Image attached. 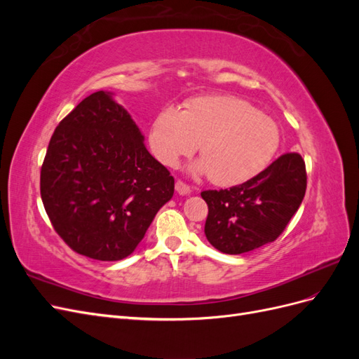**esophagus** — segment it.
<instances>
[{
  "instance_id": "34e87169",
  "label": "esophagus",
  "mask_w": 359,
  "mask_h": 359,
  "mask_svg": "<svg viewBox=\"0 0 359 359\" xmlns=\"http://www.w3.org/2000/svg\"><path fill=\"white\" fill-rule=\"evenodd\" d=\"M175 190H177L178 194H181V196H186V194L191 193V187L187 186V184L184 182V181H181V180H178L175 182Z\"/></svg>"
}]
</instances>
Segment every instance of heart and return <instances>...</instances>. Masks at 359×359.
Instances as JSON below:
<instances>
[{"instance_id":"heart-1","label":"heart","mask_w":359,"mask_h":359,"mask_svg":"<svg viewBox=\"0 0 359 359\" xmlns=\"http://www.w3.org/2000/svg\"><path fill=\"white\" fill-rule=\"evenodd\" d=\"M153 154L166 166L194 153L196 170L208 173L217 186L243 184L262 172L280 144L277 124L255 106L231 95L196 97L182 112L166 106L149 126Z\"/></svg>"}]
</instances>
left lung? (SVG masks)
Instances as JSON below:
<instances>
[{"mask_svg":"<svg viewBox=\"0 0 359 359\" xmlns=\"http://www.w3.org/2000/svg\"><path fill=\"white\" fill-rule=\"evenodd\" d=\"M307 189L306 163L286 153L240 186L205 190V235L226 255L252 252L276 241L299 208Z\"/></svg>","mask_w":359,"mask_h":359,"instance_id":"left-lung-1","label":"left lung"}]
</instances>
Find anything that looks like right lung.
<instances>
[{"label": "right lung", "instance_id": "1", "mask_svg": "<svg viewBox=\"0 0 359 359\" xmlns=\"http://www.w3.org/2000/svg\"><path fill=\"white\" fill-rule=\"evenodd\" d=\"M173 189L132 116L104 91L58 124L40 172L53 229L76 253L104 262L135 252Z\"/></svg>", "mask_w": 359, "mask_h": 359}]
</instances>
